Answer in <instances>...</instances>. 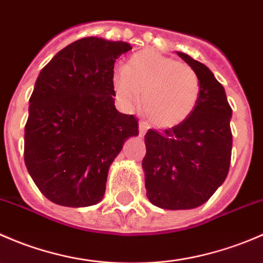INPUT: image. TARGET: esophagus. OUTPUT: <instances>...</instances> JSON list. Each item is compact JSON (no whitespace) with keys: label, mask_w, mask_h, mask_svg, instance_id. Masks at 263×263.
I'll return each instance as SVG.
<instances>
[{"label":"esophagus","mask_w":263,"mask_h":263,"mask_svg":"<svg viewBox=\"0 0 263 263\" xmlns=\"http://www.w3.org/2000/svg\"><path fill=\"white\" fill-rule=\"evenodd\" d=\"M147 123H145V122H140V124H139V135H140V137H142L144 136L145 134H146V131H147Z\"/></svg>","instance_id":"esophagus-1"}]
</instances>
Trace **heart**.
Masks as SVG:
<instances>
[{"label":"heart","mask_w":263,"mask_h":263,"mask_svg":"<svg viewBox=\"0 0 263 263\" xmlns=\"http://www.w3.org/2000/svg\"><path fill=\"white\" fill-rule=\"evenodd\" d=\"M112 82L116 94L127 104H135L142 94V112L159 127L184 122L200 99L201 85L196 71L153 49L132 55L127 67H116Z\"/></svg>","instance_id":"obj_1"}]
</instances>
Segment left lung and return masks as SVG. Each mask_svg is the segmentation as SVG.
Here are the masks:
<instances>
[{
	"label": "left lung",
	"instance_id": "left-lung-1",
	"mask_svg": "<svg viewBox=\"0 0 263 263\" xmlns=\"http://www.w3.org/2000/svg\"><path fill=\"white\" fill-rule=\"evenodd\" d=\"M177 54L198 75L200 99L182 123L145 135L142 159L146 196L166 210H188L205 203L229 172L233 135L232 108L222 85L203 63Z\"/></svg>",
	"mask_w": 263,
	"mask_h": 263
}]
</instances>
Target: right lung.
Listing matches in <instances>:
<instances>
[{"label":"right lung","instance_id":"1","mask_svg":"<svg viewBox=\"0 0 263 263\" xmlns=\"http://www.w3.org/2000/svg\"><path fill=\"white\" fill-rule=\"evenodd\" d=\"M126 42L87 36L43 67L29 99L24 160L52 202L86 208L102 201L108 169L124 141L139 135L134 115L119 113L112 76Z\"/></svg>","mask_w":263,"mask_h":263}]
</instances>
